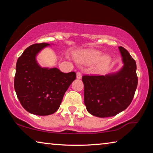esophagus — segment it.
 <instances>
[{
	"label": "esophagus",
	"mask_w": 153,
	"mask_h": 153,
	"mask_svg": "<svg viewBox=\"0 0 153 153\" xmlns=\"http://www.w3.org/2000/svg\"><path fill=\"white\" fill-rule=\"evenodd\" d=\"M76 77H77V79H81L82 78V74L80 73V72H77Z\"/></svg>",
	"instance_id": "34e87169"
}]
</instances>
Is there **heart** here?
Segmentation results:
<instances>
[{
  "mask_svg": "<svg viewBox=\"0 0 153 153\" xmlns=\"http://www.w3.org/2000/svg\"><path fill=\"white\" fill-rule=\"evenodd\" d=\"M102 53L95 49H87L78 52L74 55V58L77 63L81 64H92L99 61V67H104L108 65L111 61L108 55L102 56Z\"/></svg>",
  "mask_w": 153,
  "mask_h": 153,
  "instance_id": "heart-1",
  "label": "heart"
}]
</instances>
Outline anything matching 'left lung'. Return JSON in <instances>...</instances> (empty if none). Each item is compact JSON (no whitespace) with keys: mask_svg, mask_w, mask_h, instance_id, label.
I'll list each match as a JSON object with an SVG mask.
<instances>
[{"mask_svg":"<svg viewBox=\"0 0 153 153\" xmlns=\"http://www.w3.org/2000/svg\"><path fill=\"white\" fill-rule=\"evenodd\" d=\"M123 66L105 76H84V104L91 115L113 117L130 105L135 94L138 77L136 63L128 51L119 47Z\"/></svg>","mask_w":153,"mask_h":153,"instance_id":"obj_1","label":"left lung"}]
</instances>
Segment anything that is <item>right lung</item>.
I'll return each mask as SVG.
<instances>
[{"instance_id": "add662e5", "label": "right lung", "mask_w": 153, "mask_h": 153, "mask_svg": "<svg viewBox=\"0 0 153 153\" xmlns=\"http://www.w3.org/2000/svg\"><path fill=\"white\" fill-rule=\"evenodd\" d=\"M51 45L35 44L17 59L14 87L18 99L28 112L48 115L60 107L65 93L76 78L74 71L65 74L56 67H42L36 60L40 52Z\"/></svg>"}]
</instances>
